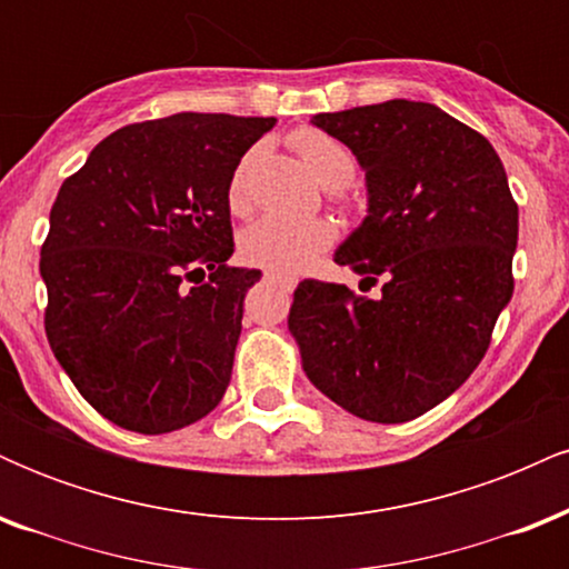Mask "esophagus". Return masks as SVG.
Returning <instances> with one entry per match:
<instances>
[{"mask_svg":"<svg viewBox=\"0 0 569 569\" xmlns=\"http://www.w3.org/2000/svg\"><path fill=\"white\" fill-rule=\"evenodd\" d=\"M264 278H270V280H286V283H293V278H289V276H280V272H276V270H267V272H264Z\"/></svg>","mask_w":569,"mask_h":569,"instance_id":"34e87169","label":"esophagus"}]
</instances>
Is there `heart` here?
<instances>
[{"mask_svg": "<svg viewBox=\"0 0 569 569\" xmlns=\"http://www.w3.org/2000/svg\"><path fill=\"white\" fill-rule=\"evenodd\" d=\"M293 149L310 173L326 189L348 187L356 176V154L350 152L348 143H342L337 136L326 133L318 128H302L293 133ZM253 152H248L238 162L227 184V206L232 213L248 211V166H251ZM335 243V227L323 219H280V217H262L253 224H248L240 232V253L248 264L267 267V270L297 272L302 270Z\"/></svg>", "mask_w": 569, "mask_h": 569, "instance_id": "b5f03b06", "label": "heart"}]
</instances>
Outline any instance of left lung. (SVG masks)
<instances>
[{
	"label": "left lung",
	"instance_id": "1",
	"mask_svg": "<svg viewBox=\"0 0 569 569\" xmlns=\"http://www.w3.org/2000/svg\"><path fill=\"white\" fill-rule=\"evenodd\" d=\"M312 122L367 171L369 217L335 262L382 289L369 299L307 278L289 329L323 396L361 420L409 422L485 358L513 293L519 208L492 143L433 103L393 98Z\"/></svg>",
	"mask_w": 569,
	"mask_h": 569
}]
</instances>
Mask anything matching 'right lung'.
I'll return each mask as SVG.
<instances>
[{"mask_svg":"<svg viewBox=\"0 0 569 569\" xmlns=\"http://www.w3.org/2000/svg\"><path fill=\"white\" fill-rule=\"evenodd\" d=\"M272 117L179 112L114 130L58 189L39 272L44 335L114 426L171 433L224 396L243 299L230 176Z\"/></svg>","mask_w":569,"mask_h":569,"instance_id":"obj_1","label":"right lung"}]
</instances>
